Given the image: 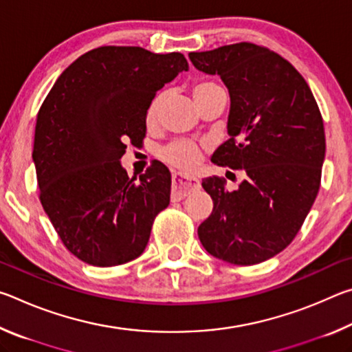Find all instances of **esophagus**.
Instances as JSON below:
<instances>
[{
  "label": "esophagus",
  "instance_id": "34e87169",
  "mask_svg": "<svg viewBox=\"0 0 352 352\" xmlns=\"http://www.w3.org/2000/svg\"><path fill=\"white\" fill-rule=\"evenodd\" d=\"M200 186L199 180L194 178H186L182 174H172V200L178 201L186 197L190 190L197 189Z\"/></svg>",
  "mask_w": 352,
  "mask_h": 352
}]
</instances>
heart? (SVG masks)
Segmentation results:
<instances>
[{"mask_svg":"<svg viewBox=\"0 0 352 352\" xmlns=\"http://www.w3.org/2000/svg\"><path fill=\"white\" fill-rule=\"evenodd\" d=\"M219 88L216 83L210 82V80H199L192 85V98L195 102L199 99H201L212 90ZM164 104V94H158L152 99V102L148 104L147 111H146V122L148 126H153L155 122L158 121L160 111H162V107ZM201 148L194 144V142H188V141H177L172 142L168 147H164L162 151V158L166 163H169L174 168H178L182 170L190 172L194 169L199 168V164L201 162Z\"/></svg>","mask_w":352,"mask_h":352,"instance_id":"1","label":"heart"}]
</instances>
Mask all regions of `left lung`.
Segmentation results:
<instances>
[{
	"label": "left lung",
	"instance_id": "8db88e82",
	"mask_svg": "<svg viewBox=\"0 0 352 352\" xmlns=\"http://www.w3.org/2000/svg\"><path fill=\"white\" fill-rule=\"evenodd\" d=\"M197 69L228 88V135L212 153L217 166L245 170L236 190L208 177L212 212L199 226L214 258L253 265L294 241L317 197L326 140L317 100L298 71L264 46L234 43L189 52Z\"/></svg>",
	"mask_w": 352,
	"mask_h": 352
}]
</instances>
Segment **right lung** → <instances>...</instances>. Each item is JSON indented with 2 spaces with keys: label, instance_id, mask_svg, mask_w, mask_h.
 Wrapping results in <instances>:
<instances>
[{
  "label": "right lung",
  "instance_id": "right-lung-1",
  "mask_svg": "<svg viewBox=\"0 0 352 352\" xmlns=\"http://www.w3.org/2000/svg\"><path fill=\"white\" fill-rule=\"evenodd\" d=\"M188 68L180 52L100 46L71 63L41 104L32 151L40 201L63 245L87 264L138 258L168 208L164 164L152 163L135 183L119 160L129 142L142 144L157 91Z\"/></svg>",
  "mask_w": 352,
  "mask_h": 352
}]
</instances>
